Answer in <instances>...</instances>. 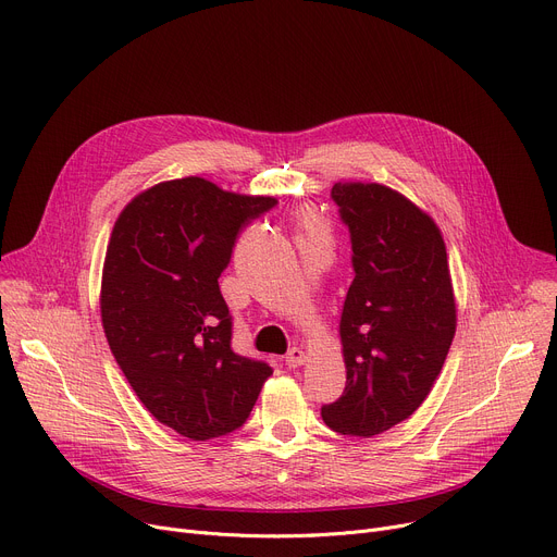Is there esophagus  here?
<instances>
[{"label":"esophagus","instance_id":"obj_1","mask_svg":"<svg viewBox=\"0 0 557 557\" xmlns=\"http://www.w3.org/2000/svg\"><path fill=\"white\" fill-rule=\"evenodd\" d=\"M306 359H308V355H306L304 348H292V350L285 355V366H287V368H298V366L306 363Z\"/></svg>","mask_w":557,"mask_h":557}]
</instances>
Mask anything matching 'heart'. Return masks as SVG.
<instances>
[{
  "label": "heart",
  "mask_w": 557,
  "mask_h": 557,
  "mask_svg": "<svg viewBox=\"0 0 557 557\" xmlns=\"http://www.w3.org/2000/svg\"><path fill=\"white\" fill-rule=\"evenodd\" d=\"M304 223H306V225H310V221H308V219H306V221H304Z\"/></svg>",
  "instance_id": "heart-1"
}]
</instances>
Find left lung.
I'll return each mask as SVG.
<instances>
[{"label": "left lung", "instance_id": "left-lung-1", "mask_svg": "<svg viewBox=\"0 0 557 557\" xmlns=\"http://www.w3.org/2000/svg\"><path fill=\"white\" fill-rule=\"evenodd\" d=\"M332 198L350 227L355 281L338 321L346 391L321 417L372 437L431 395L457 327L455 289L431 213L379 183L338 181Z\"/></svg>", "mask_w": 557, "mask_h": 557}]
</instances>
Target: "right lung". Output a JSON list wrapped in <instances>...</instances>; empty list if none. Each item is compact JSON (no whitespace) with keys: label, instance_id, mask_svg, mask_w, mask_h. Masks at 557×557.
I'll return each instance as SVG.
<instances>
[{"label":"right lung","instance_id":"obj_1","mask_svg":"<svg viewBox=\"0 0 557 557\" xmlns=\"http://www.w3.org/2000/svg\"><path fill=\"white\" fill-rule=\"evenodd\" d=\"M274 205L187 176L140 191L113 225L100 287L109 348L145 408L187 440L236 431L272 376L232 350L219 278L240 227Z\"/></svg>","mask_w":557,"mask_h":557}]
</instances>
